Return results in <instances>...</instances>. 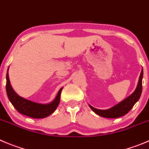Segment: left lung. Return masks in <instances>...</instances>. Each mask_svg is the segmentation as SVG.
<instances>
[{"instance_id": "obj_1", "label": "left lung", "mask_w": 149, "mask_h": 149, "mask_svg": "<svg viewBox=\"0 0 149 149\" xmlns=\"http://www.w3.org/2000/svg\"><path fill=\"white\" fill-rule=\"evenodd\" d=\"M143 75V71L142 69L141 74H140L138 83H137V88L127 98H126L125 100H123L122 102H119L116 105L112 107L111 108L107 109V110H99V109L94 108L90 104H89V107L95 113H97V115L102 116V117H104V118H116L124 116L132 108L134 104L139 100L140 97H141V93H142Z\"/></svg>"}]
</instances>
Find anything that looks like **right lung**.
<instances>
[{"instance_id":"right-lung-1","label":"right lung","mask_w":149,"mask_h":149,"mask_svg":"<svg viewBox=\"0 0 149 149\" xmlns=\"http://www.w3.org/2000/svg\"><path fill=\"white\" fill-rule=\"evenodd\" d=\"M8 71V69L6 73V86L7 96L9 101L12 102V105L19 113L33 118H43L49 116L56 110L60 102L61 93L63 88L59 90L57 96L52 102L49 104H39V103L33 102L19 97L13 90L10 84Z\"/></svg>"}]
</instances>
